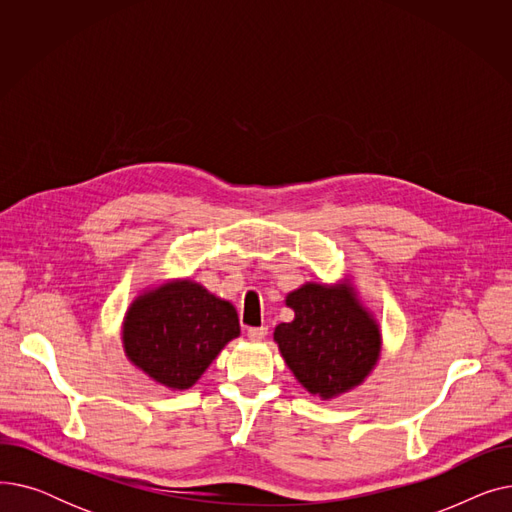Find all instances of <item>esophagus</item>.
I'll return each instance as SVG.
<instances>
[{
  "mask_svg": "<svg viewBox=\"0 0 512 512\" xmlns=\"http://www.w3.org/2000/svg\"><path fill=\"white\" fill-rule=\"evenodd\" d=\"M267 336V328L261 326V328H249V338L251 340H263Z\"/></svg>",
  "mask_w": 512,
  "mask_h": 512,
  "instance_id": "1",
  "label": "esophagus"
}]
</instances>
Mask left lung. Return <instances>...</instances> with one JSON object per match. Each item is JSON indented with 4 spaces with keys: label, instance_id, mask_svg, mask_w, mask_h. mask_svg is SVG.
<instances>
[{
    "label": "left lung",
    "instance_id": "1",
    "mask_svg": "<svg viewBox=\"0 0 512 512\" xmlns=\"http://www.w3.org/2000/svg\"><path fill=\"white\" fill-rule=\"evenodd\" d=\"M286 305L294 319L276 328L274 340L294 378L321 398L359 386L380 359V328L351 288L309 282Z\"/></svg>",
    "mask_w": 512,
    "mask_h": 512
}]
</instances>
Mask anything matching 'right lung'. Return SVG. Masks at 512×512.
I'll list each match as a JSON object with an SVG mask.
<instances>
[{"label":"right lung","mask_w":512,"mask_h":512,"mask_svg":"<svg viewBox=\"0 0 512 512\" xmlns=\"http://www.w3.org/2000/svg\"><path fill=\"white\" fill-rule=\"evenodd\" d=\"M240 334L236 309L191 280L172 282L134 301L124 319L126 357L157 384L191 388L222 348Z\"/></svg>","instance_id":"obj_1"}]
</instances>
